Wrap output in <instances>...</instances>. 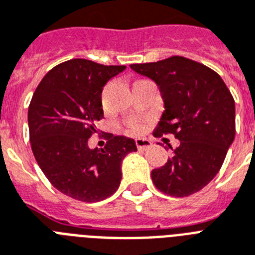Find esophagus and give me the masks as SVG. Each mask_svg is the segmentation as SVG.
Instances as JSON below:
<instances>
[{"instance_id": "34e87169", "label": "esophagus", "mask_w": 255, "mask_h": 255, "mask_svg": "<svg viewBox=\"0 0 255 255\" xmlns=\"http://www.w3.org/2000/svg\"><path fill=\"white\" fill-rule=\"evenodd\" d=\"M135 144H137L138 150H147L151 147V140L146 139V138H138L135 139Z\"/></svg>"}]
</instances>
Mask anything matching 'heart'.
<instances>
[{"label":"heart","instance_id":"obj_1","mask_svg":"<svg viewBox=\"0 0 255 255\" xmlns=\"http://www.w3.org/2000/svg\"><path fill=\"white\" fill-rule=\"evenodd\" d=\"M130 126V130L133 131L134 134H139L142 130H143V124L138 120H133V121H130L129 124Z\"/></svg>","mask_w":255,"mask_h":255}]
</instances>
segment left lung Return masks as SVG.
Here are the masks:
<instances>
[{
	"label": "left lung",
	"mask_w": 255,
	"mask_h": 255,
	"mask_svg": "<svg viewBox=\"0 0 255 255\" xmlns=\"http://www.w3.org/2000/svg\"><path fill=\"white\" fill-rule=\"evenodd\" d=\"M158 84L166 111L155 135L174 134L180 140L171 158L151 171L160 192L189 196L215 178L236 134V107L217 72L183 56L155 63L130 64Z\"/></svg>",
	"instance_id": "left-lung-1"
}]
</instances>
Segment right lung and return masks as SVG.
<instances>
[{
    "label": "right lung",
    "instance_id": "obj_1",
    "mask_svg": "<svg viewBox=\"0 0 255 255\" xmlns=\"http://www.w3.org/2000/svg\"><path fill=\"white\" fill-rule=\"evenodd\" d=\"M125 66H104L72 59L54 67L42 79L28 107L31 150L55 188L75 200L96 203L112 196L121 183V163L137 151L124 135L108 137L104 148H89L104 118V85Z\"/></svg>",
    "mask_w": 255,
    "mask_h": 255
}]
</instances>
